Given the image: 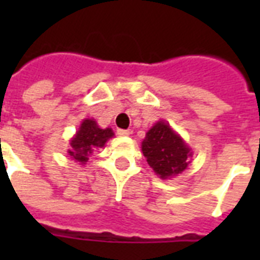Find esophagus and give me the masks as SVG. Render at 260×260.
I'll return each mask as SVG.
<instances>
[{"instance_id": "esophagus-1", "label": "esophagus", "mask_w": 260, "mask_h": 260, "mask_svg": "<svg viewBox=\"0 0 260 260\" xmlns=\"http://www.w3.org/2000/svg\"><path fill=\"white\" fill-rule=\"evenodd\" d=\"M118 136H129L131 131L129 129H117Z\"/></svg>"}]
</instances>
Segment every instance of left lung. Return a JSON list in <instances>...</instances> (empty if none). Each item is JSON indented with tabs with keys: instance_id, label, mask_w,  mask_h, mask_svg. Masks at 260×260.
I'll return each instance as SVG.
<instances>
[{
	"instance_id": "left-lung-1",
	"label": "left lung",
	"mask_w": 260,
	"mask_h": 260,
	"mask_svg": "<svg viewBox=\"0 0 260 260\" xmlns=\"http://www.w3.org/2000/svg\"><path fill=\"white\" fill-rule=\"evenodd\" d=\"M142 151L148 165L162 179L186 170L190 163L189 158L193 155L181 136L165 121H158L147 132Z\"/></svg>"
}]
</instances>
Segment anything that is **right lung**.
Instances as JSON below:
<instances>
[{
  "label": "right lung",
  "mask_w": 260,
  "mask_h": 260,
  "mask_svg": "<svg viewBox=\"0 0 260 260\" xmlns=\"http://www.w3.org/2000/svg\"><path fill=\"white\" fill-rule=\"evenodd\" d=\"M113 135L110 128L102 129L95 120L86 118L77 131V135L71 139V150H69V155L79 165H85L89 160V155L95 148H102Z\"/></svg>",
  "instance_id": "obj_1"
}]
</instances>
